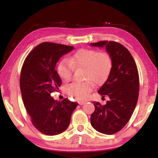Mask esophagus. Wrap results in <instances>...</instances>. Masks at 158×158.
Returning a JSON list of instances; mask_svg holds the SVG:
<instances>
[{"label": "esophagus", "mask_w": 158, "mask_h": 158, "mask_svg": "<svg viewBox=\"0 0 158 158\" xmlns=\"http://www.w3.org/2000/svg\"><path fill=\"white\" fill-rule=\"evenodd\" d=\"M86 103V102L85 101H79V104L80 105H84V104H85Z\"/></svg>", "instance_id": "34e87169"}]
</instances>
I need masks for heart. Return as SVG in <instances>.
I'll list each match as a JSON object with an SVG mask.
<instances>
[{
	"instance_id": "obj_1",
	"label": "heart",
	"mask_w": 158,
	"mask_h": 158,
	"mask_svg": "<svg viewBox=\"0 0 158 158\" xmlns=\"http://www.w3.org/2000/svg\"><path fill=\"white\" fill-rule=\"evenodd\" d=\"M113 68V60L106 52L95 49H81L58 65V76L63 81L68 82L73 77L74 68L84 69L82 82H73L65 87L67 94L78 100L88 98L95 84L105 82Z\"/></svg>"
}]
</instances>
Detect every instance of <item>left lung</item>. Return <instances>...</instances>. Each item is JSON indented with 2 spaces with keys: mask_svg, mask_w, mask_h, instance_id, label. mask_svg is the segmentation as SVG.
Instances as JSON below:
<instances>
[{
  "mask_svg": "<svg viewBox=\"0 0 158 158\" xmlns=\"http://www.w3.org/2000/svg\"><path fill=\"white\" fill-rule=\"evenodd\" d=\"M93 47H105L113 60L108 79L98 90L106 104L94 102L95 111L90 116L93 127L99 132L113 135L129 121L137 105L139 91V77L137 65L130 52L123 45L114 41L90 43Z\"/></svg>",
  "mask_w": 158,
  "mask_h": 158,
  "instance_id": "obj_1",
  "label": "left lung"
}]
</instances>
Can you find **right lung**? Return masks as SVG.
Masks as SVG:
<instances>
[{"label":"right lung","mask_w":158,"mask_h":158,"mask_svg":"<svg viewBox=\"0 0 158 158\" xmlns=\"http://www.w3.org/2000/svg\"><path fill=\"white\" fill-rule=\"evenodd\" d=\"M73 46L53 42H42L28 53L21 68L20 89L32 124L40 132L53 136L68 127L77 102L68 98L55 100L51 94L62 84L56 63Z\"/></svg>","instance_id":"right-lung-1"}]
</instances>
